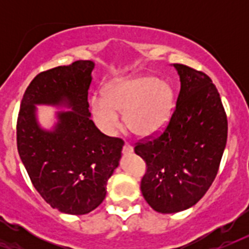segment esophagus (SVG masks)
<instances>
[{"label":"esophagus","instance_id":"1","mask_svg":"<svg viewBox=\"0 0 249 249\" xmlns=\"http://www.w3.org/2000/svg\"><path fill=\"white\" fill-rule=\"evenodd\" d=\"M132 152H133V147L129 146V144H124L122 149L123 155H131Z\"/></svg>","mask_w":249,"mask_h":249}]
</instances>
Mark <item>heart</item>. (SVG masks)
Returning a JSON list of instances; mask_svg holds the SVG:
<instances>
[{"label": "heart", "mask_w": 249, "mask_h": 249, "mask_svg": "<svg viewBox=\"0 0 249 249\" xmlns=\"http://www.w3.org/2000/svg\"><path fill=\"white\" fill-rule=\"evenodd\" d=\"M173 89L155 76H135L109 82L103 98L91 101L94 123L107 136L120 128L118 113L127 128L141 138L153 137L167 126L173 109Z\"/></svg>", "instance_id": "heart-1"}]
</instances>
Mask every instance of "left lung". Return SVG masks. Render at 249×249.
<instances>
[{
  "mask_svg": "<svg viewBox=\"0 0 249 249\" xmlns=\"http://www.w3.org/2000/svg\"><path fill=\"white\" fill-rule=\"evenodd\" d=\"M173 67L181 89L172 117L158 137L135 147L147 164L141 191L160 213L181 212L206 195L227 142V116L212 80L188 66Z\"/></svg>",
  "mask_w": 249,
  "mask_h": 249,
  "instance_id": "obj_1",
  "label": "left lung"
}]
</instances>
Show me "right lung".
<instances>
[{
	"instance_id": "add662e5",
	"label": "right lung",
	"mask_w": 249,
	"mask_h": 249,
	"mask_svg": "<svg viewBox=\"0 0 249 249\" xmlns=\"http://www.w3.org/2000/svg\"><path fill=\"white\" fill-rule=\"evenodd\" d=\"M92 61H76L41 72L26 89L17 120V149L31 182L52 208L86 214L106 197V186L118 167L123 141L103 135L89 111ZM70 109L56 112L45 130L36 105Z\"/></svg>"
}]
</instances>
